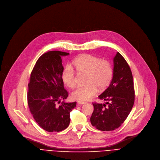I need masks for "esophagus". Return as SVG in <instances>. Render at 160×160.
<instances>
[{"instance_id": "34e87169", "label": "esophagus", "mask_w": 160, "mask_h": 160, "mask_svg": "<svg viewBox=\"0 0 160 160\" xmlns=\"http://www.w3.org/2000/svg\"><path fill=\"white\" fill-rule=\"evenodd\" d=\"M77 102H78V104H86L85 102H83V101H78Z\"/></svg>"}]
</instances>
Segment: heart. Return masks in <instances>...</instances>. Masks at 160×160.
I'll return each mask as SVG.
<instances>
[{
  "label": "heart",
  "mask_w": 160,
  "mask_h": 160,
  "mask_svg": "<svg viewBox=\"0 0 160 160\" xmlns=\"http://www.w3.org/2000/svg\"><path fill=\"white\" fill-rule=\"evenodd\" d=\"M72 67L67 65L62 73V78L69 88H74L77 83L73 69L80 74H86V85L79 86L72 93V97L78 101H86L96 95L98 88H106L112 80L113 69L107 60H100L96 56L83 54L75 58L71 63Z\"/></svg>",
  "instance_id": "b5f03b06"
}]
</instances>
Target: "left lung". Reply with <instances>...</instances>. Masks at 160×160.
<instances>
[{
  "label": "left lung",
  "instance_id": "8db88e82",
  "mask_svg": "<svg viewBox=\"0 0 160 160\" xmlns=\"http://www.w3.org/2000/svg\"><path fill=\"white\" fill-rule=\"evenodd\" d=\"M113 62L110 84L98 96L106 102L93 104L94 111L90 119L91 124L101 131L118 128L127 118L135 99L133 77L128 64L119 52Z\"/></svg>",
  "mask_w": 160,
  "mask_h": 160
}]
</instances>
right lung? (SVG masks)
I'll use <instances>...</instances> for the list:
<instances>
[{
	"label": "right lung",
	"instance_id": "1",
	"mask_svg": "<svg viewBox=\"0 0 160 160\" xmlns=\"http://www.w3.org/2000/svg\"><path fill=\"white\" fill-rule=\"evenodd\" d=\"M68 55L61 51L43 54L30 75L27 96L30 111L36 122L47 132H60L68 127L70 112L77 105V102L65 100L58 105L68 97L62 78V57Z\"/></svg>",
	"mask_w": 160,
	"mask_h": 160
}]
</instances>
